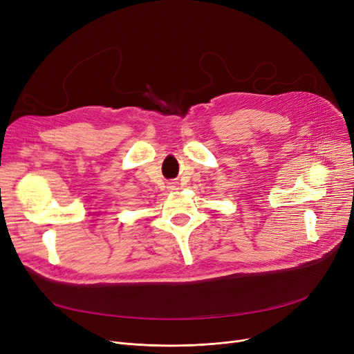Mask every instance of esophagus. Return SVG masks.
<instances>
[{"label":"esophagus","mask_w":354,"mask_h":354,"mask_svg":"<svg viewBox=\"0 0 354 354\" xmlns=\"http://www.w3.org/2000/svg\"><path fill=\"white\" fill-rule=\"evenodd\" d=\"M167 188H169L171 191L178 189V182H171V183H169V187H167Z\"/></svg>","instance_id":"esophagus-1"}]
</instances>
